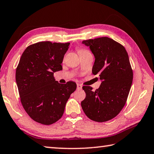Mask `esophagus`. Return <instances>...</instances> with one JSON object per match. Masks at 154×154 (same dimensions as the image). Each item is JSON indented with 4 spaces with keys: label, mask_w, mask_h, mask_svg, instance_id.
<instances>
[{
    "label": "esophagus",
    "mask_w": 154,
    "mask_h": 154,
    "mask_svg": "<svg viewBox=\"0 0 154 154\" xmlns=\"http://www.w3.org/2000/svg\"><path fill=\"white\" fill-rule=\"evenodd\" d=\"M82 85H80V84H77V89L80 90V89H82Z\"/></svg>",
    "instance_id": "1"
}]
</instances>
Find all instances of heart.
<instances>
[{"label":"heart","mask_w":154,"mask_h":154,"mask_svg":"<svg viewBox=\"0 0 154 154\" xmlns=\"http://www.w3.org/2000/svg\"><path fill=\"white\" fill-rule=\"evenodd\" d=\"M88 51L86 50H84V49H80V50H78V54H82V53H85V52H87Z\"/></svg>","instance_id":"b5f03b06"}]
</instances>
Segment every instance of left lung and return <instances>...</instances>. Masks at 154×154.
Returning a JSON list of instances; mask_svg holds the SVG:
<instances>
[{"label":"left lung","instance_id":"8db88e82","mask_svg":"<svg viewBox=\"0 0 154 154\" xmlns=\"http://www.w3.org/2000/svg\"><path fill=\"white\" fill-rule=\"evenodd\" d=\"M95 57L92 72L98 75L101 85L92 91L84 86L86 98L81 106L86 115L97 122L115 117L122 110L128 97L133 81V70L128 54L122 45L103 37L85 40Z\"/></svg>","mask_w":154,"mask_h":154}]
</instances>
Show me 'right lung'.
Listing matches in <instances>:
<instances>
[{
  "instance_id": "1",
  "label": "right lung",
  "mask_w": 154,
  "mask_h": 154,
  "mask_svg": "<svg viewBox=\"0 0 154 154\" xmlns=\"http://www.w3.org/2000/svg\"><path fill=\"white\" fill-rule=\"evenodd\" d=\"M69 43L42 42L25 49L16 69V82L22 105L32 119L53 124L62 117L66 104L76 89L69 81L60 84L54 73L62 70Z\"/></svg>"
}]
</instances>
